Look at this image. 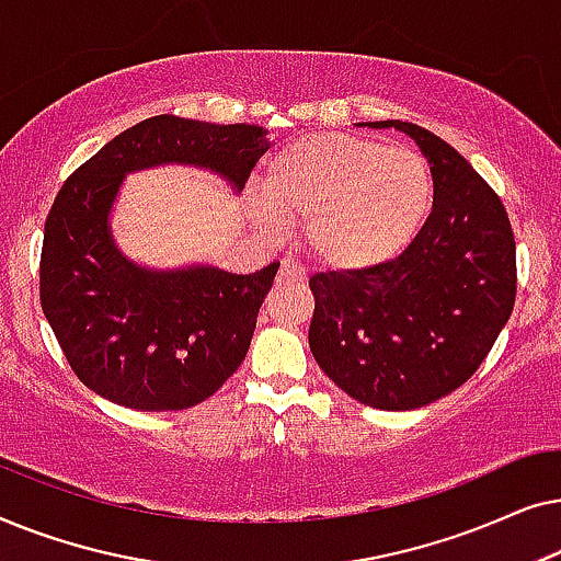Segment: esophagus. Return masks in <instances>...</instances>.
<instances>
[{
	"label": "esophagus",
	"mask_w": 561,
	"mask_h": 561,
	"mask_svg": "<svg viewBox=\"0 0 561 561\" xmlns=\"http://www.w3.org/2000/svg\"><path fill=\"white\" fill-rule=\"evenodd\" d=\"M306 278L304 273V265L298 263V260H283L280 263V271H278V280L280 283H301Z\"/></svg>",
	"instance_id": "esophagus-1"
}]
</instances>
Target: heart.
<instances>
[{"instance_id": "obj_1", "label": "heart", "mask_w": 561, "mask_h": 561, "mask_svg": "<svg viewBox=\"0 0 561 561\" xmlns=\"http://www.w3.org/2000/svg\"><path fill=\"white\" fill-rule=\"evenodd\" d=\"M263 202L288 227H309L311 255L357 273L401 255L432 206V173L416 150L352 135L298 137L265 168ZM265 232L275 221L260 214Z\"/></svg>"}]
</instances>
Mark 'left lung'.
<instances>
[{
    "instance_id": "obj_1",
    "label": "left lung",
    "mask_w": 561,
    "mask_h": 561,
    "mask_svg": "<svg viewBox=\"0 0 561 561\" xmlns=\"http://www.w3.org/2000/svg\"><path fill=\"white\" fill-rule=\"evenodd\" d=\"M432 165L434 206L409 248L357 273L309 280V347L336 388L380 411L449 396L493 350L516 304V240L501 196L459 152L411 122Z\"/></svg>"
}]
</instances>
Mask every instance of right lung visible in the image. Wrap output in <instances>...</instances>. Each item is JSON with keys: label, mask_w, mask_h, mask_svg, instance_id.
<instances>
[{"label": "right lung", "mask_w": 561, "mask_h": 561, "mask_svg": "<svg viewBox=\"0 0 561 561\" xmlns=\"http://www.w3.org/2000/svg\"><path fill=\"white\" fill-rule=\"evenodd\" d=\"M267 150L257 125L160 114L125 129L68 175L45 219L41 304L83 386L135 411H183L225 386L250 350L280 263L152 271L122 255L110 214L127 173L206 168L242 191Z\"/></svg>", "instance_id": "1"}]
</instances>
